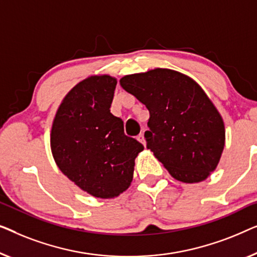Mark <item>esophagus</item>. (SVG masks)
I'll use <instances>...</instances> for the list:
<instances>
[{
  "label": "esophagus",
  "instance_id": "obj_1",
  "mask_svg": "<svg viewBox=\"0 0 257 257\" xmlns=\"http://www.w3.org/2000/svg\"><path fill=\"white\" fill-rule=\"evenodd\" d=\"M137 141H139V142L142 143L143 146H146V139H144V135H143V134H140V135L137 136Z\"/></svg>",
  "mask_w": 257,
  "mask_h": 257
}]
</instances>
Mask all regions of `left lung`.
<instances>
[{
    "label": "left lung",
    "mask_w": 257,
    "mask_h": 257,
    "mask_svg": "<svg viewBox=\"0 0 257 257\" xmlns=\"http://www.w3.org/2000/svg\"><path fill=\"white\" fill-rule=\"evenodd\" d=\"M120 85L149 110L147 148L173 178L199 183L214 171L225 147V124L193 79L155 68L124 75Z\"/></svg>",
    "instance_id": "1"
}]
</instances>
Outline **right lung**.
Here are the masks:
<instances>
[{
	"label": "right lung",
	"mask_w": 257,
	"mask_h": 257,
	"mask_svg": "<svg viewBox=\"0 0 257 257\" xmlns=\"http://www.w3.org/2000/svg\"><path fill=\"white\" fill-rule=\"evenodd\" d=\"M116 79L91 75L66 94L53 118L51 151L60 171L95 198L120 196L132 184L135 158L144 147L124 135L110 113Z\"/></svg>",
	"instance_id": "1"
}]
</instances>
